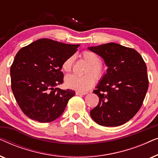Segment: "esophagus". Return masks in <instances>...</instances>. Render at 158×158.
<instances>
[{"label": "esophagus", "instance_id": "1", "mask_svg": "<svg viewBox=\"0 0 158 158\" xmlns=\"http://www.w3.org/2000/svg\"><path fill=\"white\" fill-rule=\"evenodd\" d=\"M75 94H76L77 96H85V95L87 94V93H86V92H79V91H77L76 93H75Z\"/></svg>", "mask_w": 158, "mask_h": 158}]
</instances>
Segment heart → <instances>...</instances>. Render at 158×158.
I'll return each mask as SVG.
<instances>
[{
	"instance_id": "obj_1",
	"label": "heart",
	"mask_w": 158,
	"mask_h": 158,
	"mask_svg": "<svg viewBox=\"0 0 158 158\" xmlns=\"http://www.w3.org/2000/svg\"><path fill=\"white\" fill-rule=\"evenodd\" d=\"M81 57L88 66L85 70V75L77 76L75 75H68L65 77V85L70 89L79 92H86L91 88L96 82L104 78L107 73V68L101 62V58L94 52L84 51ZM74 57H70L62 62V69L64 72L70 73L73 69Z\"/></svg>"
}]
</instances>
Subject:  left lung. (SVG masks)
I'll return each mask as SVG.
<instances>
[{
  "label": "left lung",
  "instance_id": "8db88e82",
  "mask_svg": "<svg viewBox=\"0 0 158 158\" xmlns=\"http://www.w3.org/2000/svg\"><path fill=\"white\" fill-rule=\"evenodd\" d=\"M88 49L101 56L109 67L94 90L99 102L90 116L101 126L124 124L137 113L145 98L149 85L145 62L135 49L116 43Z\"/></svg>",
  "mask_w": 158,
  "mask_h": 158
}]
</instances>
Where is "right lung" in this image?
I'll return each mask as SVG.
<instances>
[{
    "mask_svg": "<svg viewBox=\"0 0 158 158\" xmlns=\"http://www.w3.org/2000/svg\"><path fill=\"white\" fill-rule=\"evenodd\" d=\"M78 47L41 39L17 52L10 70L11 89L21 111L31 119L52 122L75 96L74 90L56 86L64 81L62 62Z\"/></svg>",
    "mask_w": 158,
    "mask_h": 158,
    "instance_id": "obj_1",
    "label": "right lung"
}]
</instances>
